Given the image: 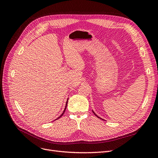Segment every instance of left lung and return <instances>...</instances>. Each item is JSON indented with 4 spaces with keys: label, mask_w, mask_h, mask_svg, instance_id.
<instances>
[{
    "label": "left lung",
    "mask_w": 158,
    "mask_h": 158,
    "mask_svg": "<svg viewBox=\"0 0 158 158\" xmlns=\"http://www.w3.org/2000/svg\"><path fill=\"white\" fill-rule=\"evenodd\" d=\"M93 113H94V114H95V116H96V117H98V118H100V117H98V116L97 115V114H95V113H94V111H93ZM101 119H102V118H101Z\"/></svg>",
    "instance_id": "obj_1"
}]
</instances>
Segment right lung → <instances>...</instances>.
Here are the masks:
<instances>
[{
    "label": "right lung",
    "mask_w": 158,
    "mask_h": 158,
    "mask_svg": "<svg viewBox=\"0 0 158 158\" xmlns=\"http://www.w3.org/2000/svg\"><path fill=\"white\" fill-rule=\"evenodd\" d=\"M67 103H68V99H67V102H66V107H65V109H64V111H63V113H62L61 114H60V117H59L58 118H57L56 119H58V118H60L62 116H63V114H64V113L65 112V110H66V106H67Z\"/></svg>",
    "instance_id": "add662e5"
}]
</instances>
